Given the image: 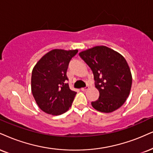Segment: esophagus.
Returning a JSON list of instances; mask_svg holds the SVG:
<instances>
[{
    "instance_id": "obj_1",
    "label": "esophagus",
    "mask_w": 153,
    "mask_h": 153,
    "mask_svg": "<svg viewBox=\"0 0 153 153\" xmlns=\"http://www.w3.org/2000/svg\"><path fill=\"white\" fill-rule=\"evenodd\" d=\"M88 88V86H86V87L81 88V90H82V91H86V90H87Z\"/></svg>"
}]
</instances>
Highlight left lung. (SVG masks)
Instances as JSON below:
<instances>
[{
	"instance_id": "8db88e82",
	"label": "left lung",
	"mask_w": 153,
	"mask_h": 153,
	"mask_svg": "<svg viewBox=\"0 0 153 153\" xmlns=\"http://www.w3.org/2000/svg\"><path fill=\"white\" fill-rule=\"evenodd\" d=\"M79 56L91 68L99 97L91 102L96 110L111 113L128 97L132 85L129 66L121 54L105 46L82 51Z\"/></svg>"
}]
</instances>
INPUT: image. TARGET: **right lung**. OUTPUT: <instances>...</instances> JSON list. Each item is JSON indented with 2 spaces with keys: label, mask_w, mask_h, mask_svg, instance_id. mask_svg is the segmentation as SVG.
I'll return each mask as SVG.
<instances>
[{
  "label": "right lung",
  "mask_w": 153,
  "mask_h": 153,
  "mask_svg": "<svg viewBox=\"0 0 153 153\" xmlns=\"http://www.w3.org/2000/svg\"><path fill=\"white\" fill-rule=\"evenodd\" d=\"M78 50H52L37 62L32 71L31 90L39 108L46 114L61 115L69 110L76 92L67 83L69 63Z\"/></svg>",
  "instance_id": "add662e5"
}]
</instances>
